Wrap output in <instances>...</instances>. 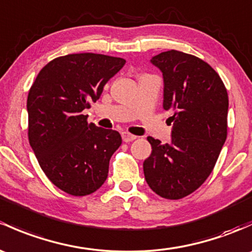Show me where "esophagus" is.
<instances>
[{"mask_svg": "<svg viewBox=\"0 0 252 252\" xmlns=\"http://www.w3.org/2000/svg\"><path fill=\"white\" fill-rule=\"evenodd\" d=\"M136 137L137 136H135V135L128 133V131H123V133H122V139H123L124 142H130V141H133V140L136 139Z\"/></svg>", "mask_w": 252, "mask_h": 252, "instance_id": "1", "label": "esophagus"}]
</instances>
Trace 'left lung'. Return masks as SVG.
I'll return each instance as SVG.
<instances>
[{
    "instance_id": "obj_1",
    "label": "left lung",
    "mask_w": 252,
    "mask_h": 252,
    "mask_svg": "<svg viewBox=\"0 0 252 252\" xmlns=\"http://www.w3.org/2000/svg\"><path fill=\"white\" fill-rule=\"evenodd\" d=\"M151 63L163 73L164 110L173 112L171 141L152 146L144 174L153 192L181 199L199 189L215 166L227 137L228 94L219 73L192 54L168 50Z\"/></svg>"
}]
</instances>
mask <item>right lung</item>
I'll return each mask as SVG.
<instances>
[{"mask_svg":"<svg viewBox=\"0 0 252 252\" xmlns=\"http://www.w3.org/2000/svg\"><path fill=\"white\" fill-rule=\"evenodd\" d=\"M124 63L94 53L63 55L47 63L31 86L29 142L43 173L68 194H91L107 179L121 134L88 123L82 111L99 99Z\"/></svg>","mask_w":252,"mask_h":252,"instance_id":"add662e5","label":"right lung"}]
</instances>
